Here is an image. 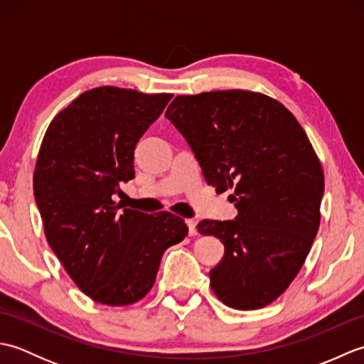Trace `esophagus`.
I'll return each instance as SVG.
<instances>
[{"mask_svg": "<svg viewBox=\"0 0 364 364\" xmlns=\"http://www.w3.org/2000/svg\"><path fill=\"white\" fill-rule=\"evenodd\" d=\"M188 223V228H189V235L191 236H196L197 235V223L194 219H186Z\"/></svg>", "mask_w": 364, "mask_h": 364, "instance_id": "obj_1", "label": "esophagus"}]
</instances>
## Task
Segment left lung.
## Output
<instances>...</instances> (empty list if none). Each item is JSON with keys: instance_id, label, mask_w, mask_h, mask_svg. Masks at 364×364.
<instances>
[{"instance_id": "8db88e82", "label": "left lung", "mask_w": 364, "mask_h": 364, "mask_svg": "<svg viewBox=\"0 0 364 364\" xmlns=\"http://www.w3.org/2000/svg\"><path fill=\"white\" fill-rule=\"evenodd\" d=\"M166 117L194 151L205 181L228 197L235 220H202L225 255L211 289L235 310H258L288 289L321 223L323 172L297 119L259 92L178 95Z\"/></svg>"}]
</instances>
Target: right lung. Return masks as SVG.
I'll list each match as a JSON object with an SVG mask.
<instances>
[{
	"label": "right lung",
	"instance_id": "add662e5",
	"mask_svg": "<svg viewBox=\"0 0 364 364\" xmlns=\"http://www.w3.org/2000/svg\"><path fill=\"white\" fill-rule=\"evenodd\" d=\"M172 94L103 86L50 123L37 154L34 197L45 237L78 288L125 306L153 288L162 253L189 228L181 218L119 211L112 196L134 176V149Z\"/></svg>",
	"mask_w": 364,
	"mask_h": 364
}]
</instances>
